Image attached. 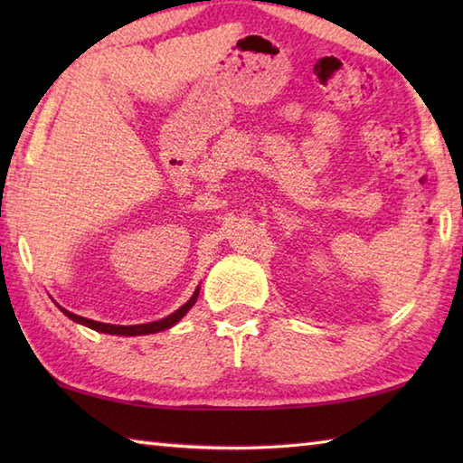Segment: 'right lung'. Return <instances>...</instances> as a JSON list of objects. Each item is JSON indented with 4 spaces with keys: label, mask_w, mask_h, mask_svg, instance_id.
Instances as JSON below:
<instances>
[{
    "label": "right lung",
    "mask_w": 463,
    "mask_h": 463,
    "mask_svg": "<svg viewBox=\"0 0 463 463\" xmlns=\"http://www.w3.org/2000/svg\"><path fill=\"white\" fill-rule=\"evenodd\" d=\"M198 294H200V286L195 288V292L192 294L190 300H187L184 307H179L174 315H169L165 318L161 320H153V323H145V325H130V326H124V325H108V323H98V320H90L85 317H80V315H73V312L65 310L62 307H57L59 310L65 315L67 318H71L73 323L77 325H83L88 328H93V331L98 333H106V335H120V336H138V335H153V333H159V331H165V328H171L174 325H177L179 320H182L187 312H190V308L195 304V300H198Z\"/></svg>",
    "instance_id": "add662e5"
}]
</instances>
